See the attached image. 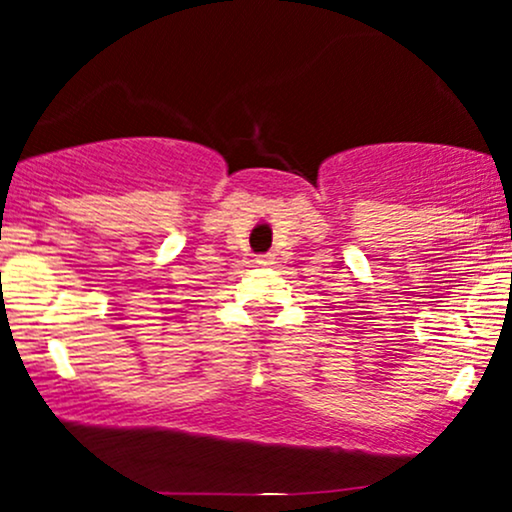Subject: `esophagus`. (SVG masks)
<instances>
[{"label": "esophagus", "instance_id": "esophagus-1", "mask_svg": "<svg viewBox=\"0 0 512 512\" xmlns=\"http://www.w3.org/2000/svg\"><path fill=\"white\" fill-rule=\"evenodd\" d=\"M255 262L260 264V267H269V264H274V262H272V257H257Z\"/></svg>", "mask_w": 512, "mask_h": 512}]
</instances>
